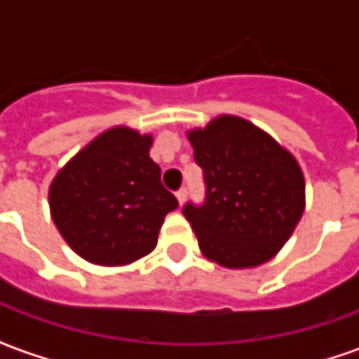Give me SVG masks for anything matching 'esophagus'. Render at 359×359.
Wrapping results in <instances>:
<instances>
[{
    "instance_id": "obj_1",
    "label": "esophagus",
    "mask_w": 359,
    "mask_h": 359,
    "mask_svg": "<svg viewBox=\"0 0 359 359\" xmlns=\"http://www.w3.org/2000/svg\"><path fill=\"white\" fill-rule=\"evenodd\" d=\"M187 188H180V190H177L175 192V196H177V200H179V203H184V200H187Z\"/></svg>"
}]
</instances>
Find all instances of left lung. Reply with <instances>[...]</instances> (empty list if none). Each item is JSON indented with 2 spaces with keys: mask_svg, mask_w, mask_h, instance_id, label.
Listing matches in <instances>:
<instances>
[{
  "mask_svg": "<svg viewBox=\"0 0 359 359\" xmlns=\"http://www.w3.org/2000/svg\"><path fill=\"white\" fill-rule=\"evenodd\" d=\"M202 167L205 200L182 208L202 254L211 262L256 267L283 248L306 205V184L290 151L250 121L213 118L188 133Z\"/></svg>",
  "mask_w": 359,
  "mask_h": 359,
  "instance_id": "obj_1",
  "label": "left lung"
}]
</instances>
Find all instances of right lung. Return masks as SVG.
Here are the masks:
<instances>
[{
    "label": "right lung",
    "instance_id": "add662e5",
    "mask_svg": "<svg viewBox=\"0 0 359 359\" xmlns=\"http://www.w3.org/2000/svg\"><path fill=\"white\" fill-rule=\"evenodd\" d=\"M149 148V134L115 126L82 148L51 182L53 223L90 264L126 265L148 256L165 215L179 208L161 184Z\"/></svg>",
    "mask_w": 359,
    "mask_h": 359
}]
</instances>
